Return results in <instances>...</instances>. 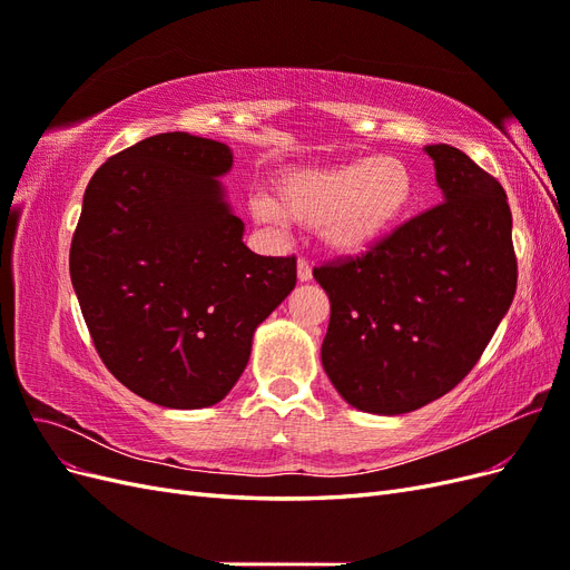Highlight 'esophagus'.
I'll return each mask as SVG.
<instances>
[{
  "label": "esophagus",
  "mask_w": 570,
  "mask_h": 570,
  "mask_svg": "<svg viewBox=\"0 0 570 570\" xmlns=\"http://www.w3.org/2000/svg\"><path fill=\"white\" fill-rule=\"evenodd\" d=\"M297 278H299L302 283H306V281H312V278H314L312 264H308L304 256H299V262H297Z\"/></svg>",
  "instance_id": "esophagus-1"
}]
</instances>
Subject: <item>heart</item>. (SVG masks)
<instances>
[{
    "label": "heart",
    "mask_w": 570,
    "mask_h": 570,
    "mask_svg": "<svg viewBox=\"0 0 570 570\" xmlns=\"http://www.w3.org/2000/svg\"><path fill=\"white\" fill-rule=\"evenodd\" d=\"M413 174L396 157L283 170L273 199H256L254 216L318 226L323 243L342 254L364 252L400 223L413 202Z\"/></svg>",
    "instance_id": "1"
}]
</instances>
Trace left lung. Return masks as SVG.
I'll return each instance as SVG.
<instances>
[{
	"mask_svg": "<svg viewBox=\"0 0 570 570\" xmlns=\"http://www.w3.org/2000/svg\"><path fill=\"white\" fill-rule=\"evenodd\" d=\"M444 202L364 254L314 268L331 299L323 368L352 406L406 413L454 390L515 295L511 209L494 176L450 145H428Z\"/></svg>",
	"mask_w": 570,
	"mask_h": 570,
	"instance_id": "left-lung-1",
	"label": "left lung"
}]
</instances>
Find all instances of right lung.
Returning <instances> with one entry per match:
<instances>
[{"instance_id": "obj_1", "label": "right lung", "mask_w": 570, "mask_h": 570, "mask_svg": "<svg viewBox=\"0 0 570 570\" xmlns=\"http://www.w3.org/2000/svg\"><path fill=\"white\" fill-rule=\"evenodd\" d=\"M233 151L161 132L114 154L82 197L71 281L118 383L168 409L220 402L252 335L297 283L295 256H258L216 180Z\"/></svg>"}]
</instances>
